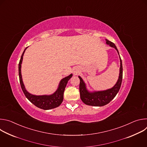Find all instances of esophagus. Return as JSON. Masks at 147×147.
Masks as SVG:
<instances>
[{"instance_id":"34e87169","label":"esophagus","mask_w":147,"mask_h":147,"mask_svg":"<svg viewBox=\"0 0 147 147\" xmlns=\"http://www.w3.org/2000/svg\"><path fill=\"white\" fill-rule=\"evenodd\" d=\"M74 73H77V71H74Z\"/></svg>"}]
</instances>
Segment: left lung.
<instances>
[{"instance_id": "1", "label": "left lung", "mask_w": 147, "mask_h": 147, "mask_svg": "<svg viewBox=\"0 0 147 147\" xmlns=\"http://www.w3.org/2000/svg\"><path fill=\"white\" fill-rule=\"evenodd\" d=\"M107 44L109 45L110 47L114 48L117 52L119 55V51L115 45L112 42L109 41L108 39H106ZM120 61V73L119 78L117 80L116 84L111 88L105 90V91H94L90 92L87 90L86 88V85L82 79V78L78 76L80 78V98L82 101L87 105L94 106V107H102L105 105L109 103L117 95L118 93L122 82L123 78V66L122 61L119 55Z\"/></svg>"}]
</instances>
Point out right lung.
Listing matches in <instances>:
<instances>
[{"label":"right lung","instance_id":"obj_1","mask_svg":"<svg viewBox=\"0 0 147 147\" xmlns=\"http://www.w3.org/2000/svg\"><path fill=\"white\" fill-rule=\"evenodd\" d=\"M27 48V47L24 49L22 56H21V59L18 64V74L20 82L21 87H22V89L25 96L35 106L42 109L49 110L59 107L60 105L62 103L63 100V94L67 82L70 80V78L73 76V74H71L69 76H67L61 80L57 90L52 95H35L29 93L26 90L22 80V73H21V67H22L23 55Z\"/></svg>","mask_w":147,"mask_h":147}]
</instances>
